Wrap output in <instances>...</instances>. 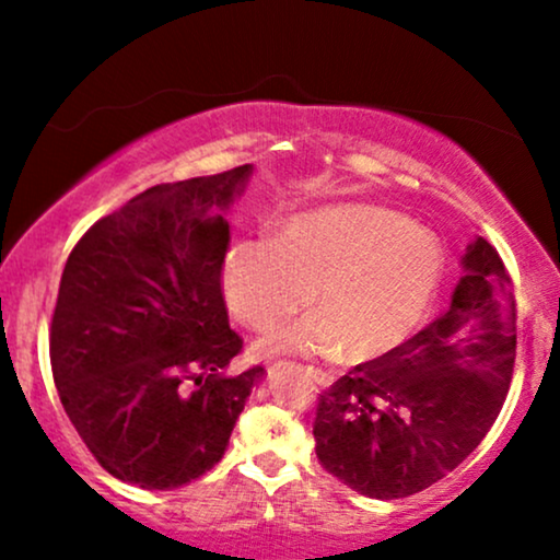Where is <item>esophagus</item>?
Masks as SVG:
<instances>
[{
	"label": "esophagus",
	"mask_w": 560,
	"mask_h": 560,
	"mask_svg": "<svg viewBox=\"0 0 560 560\" xmlns=\"http://www.w3.org/2000/svg\"><path fill=\"white\" fill-rule=\"evenodd\" d=\"M308 377L316 382V385H320V387H328L334 382V377L331 374H326V372H320V370H316V366H308Z\"/></svg>",
	"instance_id": "1"
}]
</instances>
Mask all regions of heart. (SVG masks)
Here are the masks:
<instances>
[{"label": "heart", "instance_id": "heart-1", "mask_svg": "<svg viewBox=\"0 0 560 560\" xmlns=\"http://www.w3.org/2000/svg\"><path fill=\"white\" fill-rule=\"evenodd\" d=\"M443 275V249L405 213L334 203L298 213L272 242L242 240L224 257V295L244 324L267 331L305 303L316 313L267 336L262 354L370 362L416 331Z\"/></svg>", "mask_w": 560, "mask_h": 560}]
</instances>
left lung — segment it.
Instances as JSON below:
<instances>
[{
    "label": "left lung",
    "mask_w": 560,
    "mask_h": 560,
    "mask_svg": "<svg viewBox=\"0 0 560 560\" xmlns=\"http://www.w3.org/2000/svg\"><path fill=\"white\" fill-rule=\"evenodd\" d=\"M462 265L446 313L318 397V462L359 494L400 500L423 492L454 471L500 416L515 366V293L485 236L466 247Z\"/></svg>",
    "instance_id": "obj_1"
}]
</instances>
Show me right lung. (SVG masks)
Here are the masks:
<instances>
[{
  "label": "right lung",
  "mask_w": 560,
  "mask_h": 560,
  "mask_svg": "<svg viewBox=\"0 0 560 560\" xmlns=\"http://www.w3.org/2000/svg\"><path fill=\"white\" fill-rule=\"evenodd\" d=\"M252 165L152 186L75 244L50 324L66 416L112 477L188 485L221 462L262 366L224 374L242 351L221 265Z\"/></svg>",
  "instance_id": "add662e5"
}]
</instances>
